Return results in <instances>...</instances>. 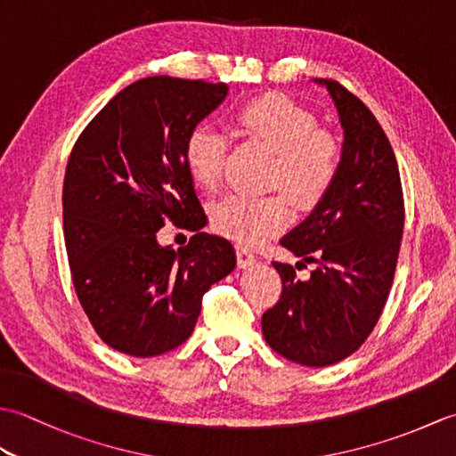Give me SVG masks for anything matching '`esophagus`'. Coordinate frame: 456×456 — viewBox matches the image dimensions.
<instances>
[{"instance_id":"34e87169","label":"esophagus","mask_w":456,"mask_h":456,"mask_svg":"<svg viewBox=\"0 0 456 456\" xmlns=\"http://www.w3.org/2000/svg\"><path fill=\"white\" fill-rule=\"evenodd\" d=\"M256 263V256L253 250H248L245 247H237V265L239 268H248Z\"/></svg>"}]
</instances>
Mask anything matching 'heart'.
I'll list each match as a JSON object with an SVG mask.
<instances>
[{
	"label": "heart",
	"instance_id": "1",
	"mask_svg": "<svg viewBox=\"0 0 456 456\" xmlns=\"http://www.w3.org/2000/svg\"><path fill=\"white\" fill-rule=\"evenodd\" d=\"M240 137L274 152L273 183L282 186L302 208L322 200L337 176L338 147L317 129L315 115L282 94L250 100L233 115ZM227 154V137L211 125H198L183 142V162L201 188L217 186ZM284 193L247 196L227 193L211 206V223L221 235L243 245H258L289 221Z\"/></svg>",
	"mask_w": 456,
	"mask_h": 456
}]
</instances>
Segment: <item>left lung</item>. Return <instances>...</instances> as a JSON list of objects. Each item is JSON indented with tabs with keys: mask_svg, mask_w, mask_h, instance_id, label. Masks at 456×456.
Returning a JSON list of instances; mask_svg holds the SVG:
<instances>
[{
	"mask_svg": "<svg viewBox=\"0 0 456 456\" xmlns=\"http://www.w3.org/2000/svg\"><path fill=\"white\" fill-rule=\"evenodd\" d=\"M327 88L343 127L337 176L307 219L280 245L315 264L299 281L292 265L278 304L263 315V335L278 354L329 366L361 346L380 319L394 282L403 233V191L392 144L372 111L335 80Z\"/></svg>",
	"mask_w": 456,
	"mask_h": 456,
	"instance_id": "left-lung-1",
	"label": "left lung"
}]
</instances>
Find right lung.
Returning <instances> with one entry per match:
<instances>
[{
    "label": "right lung",
    "instance_id": "right-lung-1",
    "mask_svg": "<svg viewBox=\"0 0 456 456\" xmlns=\"http://www.w3.org/2000/svg\"><path fill=\"white\" fill-rule=\"evenodd\" d=\"M227 84L151 76L121 90L70 152L62 188L68 263L95 333L131 356H159L191 335L201 297L237 265L206 225L183 162L190 131L227 98ZM167 220L197 233L160 248Z\"/></svg>",
    "mask_w": 456,
    "mask_h": 456
}]
</instances>
